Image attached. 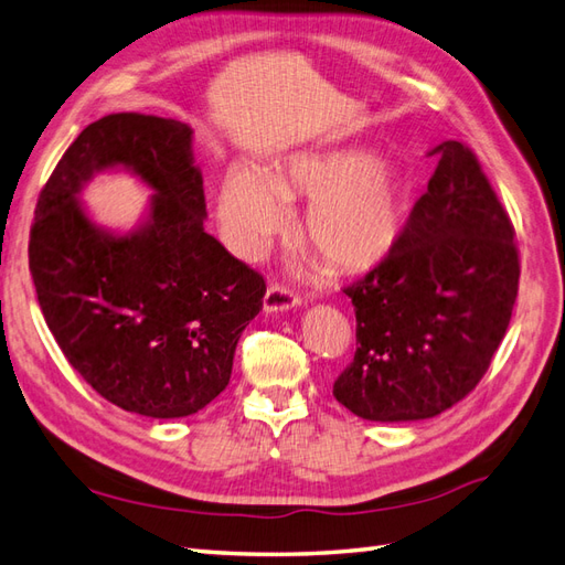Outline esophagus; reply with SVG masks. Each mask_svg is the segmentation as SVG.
<instances>
[{
    "mask_svg": "<svg viewBox=\"0 0 565 565\" xmlns=\"http://www.w3.org/2000/svg\"><path fill=\"white\" fill-rule=\"evenodd\" d=\"M298 306H300V298L294 291H288V288L281 284H269L265 300H263L265 312H284V310H291Z\"/></svg>",
    "mask_w": 565,
    "mask_h": 565,
    "instance_id": "obj_1",
    "label": "esophagus"
}]
</instances>
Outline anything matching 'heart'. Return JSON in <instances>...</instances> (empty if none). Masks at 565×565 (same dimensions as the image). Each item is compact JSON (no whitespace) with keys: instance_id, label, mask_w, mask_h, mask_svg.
<instances>
[{"instance_id":"b5f03b06","label":"heart","mask_w":565,"mask_h":565,"mask_svg":"<svg viewBox=\"0 0 565 565\" xmlns=\"http://www.w3.org/2000/svg\"><path fill=\"white\" fill-rule=\"evenodd\" d=\"M284 202H310L306 241L339 271H365L386 259L406 212L401 179L365 152L296 157L271 181L253 169H236L216 207L231 248L245 259L263 257L288 226Z\"/></svg>"}]
</instances>
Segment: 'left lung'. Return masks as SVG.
Returning a JSON list of instances; mask_svg holds the SVG:
<instances>
[{"instance_id":"8db88e82","label":"left lung","mask_w":565,"mask_h":565,"mask_svg":"<svg viewBox=\"0 0 565 565\" xmlns=\"http://www.w3.org/2000/svg\"><path fill=\"white\" fill-rule=\"evenodd\" d=\"M396 248L343 288L358 351L334 396L363 420H427L466 398L509 329L518 296L513 224L480 162L444 140Z\"/></svg>"}]
</instances>
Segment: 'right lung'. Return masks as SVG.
Returning a JSON list of instances; mask_svg holds the SVG:
<instances>
[{"mask_svg":"<svg viewBox=\"0 0 565 565\" xmlns=\"http://www.w3.org/2000/svg\"><path fill=\"white\" fill-rule=\"evenodd\" d=\"M111 168L153 191L126 235L95 225L79 202ZM205 220L193 128L136 111L83 128L38 198L28 263L40 310L71 367L128 413L171 420L205 408L263 310L265 279Z\"/></svg>","mask_w":565,"mask_h":565,"instance_id":"1","label":"right lung"}]
</instances>
